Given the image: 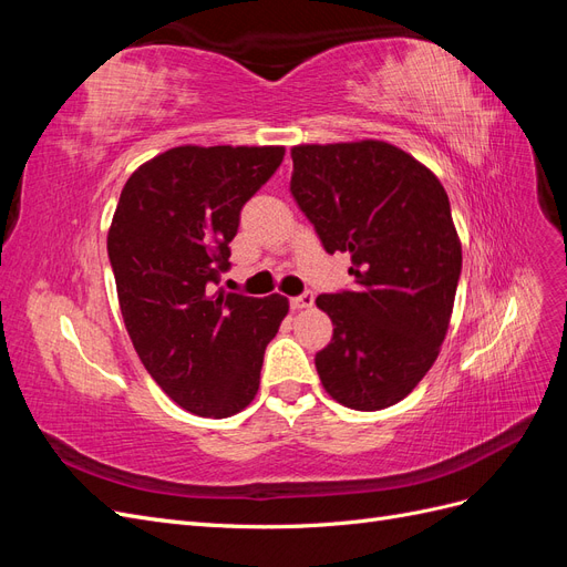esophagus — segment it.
Returning a JSON list of instances; mask_svg holds the SVG:
<instances>
[{
  "label": "esophagus",
  "mask_w": 567,
  "mask_h": 567,
  "mask_svg": "<svg viewBox=\"0 0 567 567\" xmlns=\"http://www.w3.org/2000/svg\"><path fill=\"white\" fill-rule=\"evenodd\" d=\"M312 305H315V296L312 293H302L298 298H290V307H293V310H310Z\"/></svg>",
  "instance_id": "34e87169"
}]
</instances>
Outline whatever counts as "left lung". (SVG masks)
I'll return each mask as SVG.
<instances>
[{"instance_id":"1","label":"left lung","mask_w":567,"mask_h":567,"mask_svg":"<svg viewBox=\"0 0 567 567\" xmlns=\"http://www.w3.org/2000/svg\"><path fill=\"white\" fill-rule=\"evenodd\" d=\"M290 194L326 252H350L354 288L319 296L333 338L323 390L357 411L398 404L431 371L450 329L461 241L440 179L381 140L290 148Z\"/></svg>"}]
</instances>
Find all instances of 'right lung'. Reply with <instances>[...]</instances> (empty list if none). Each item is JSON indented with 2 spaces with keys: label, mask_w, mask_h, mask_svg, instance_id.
<instances>
[{
  "label": "right lung",
  "mask_w": 567,
  "mask_h": 567,
  "mask_svg": "<svg viewBox=\"0 0 567 567\" xmlns=\"http://www.w3.org/2000/svg\"><path fill=\"white\" fill-rule=\"evenodd\" d=\"M284 146L184 144L130 175L109 229L117 302L132 346L163 392L205 419L244 411L288 298L217 290L244 203Z\"/></svg>",
  "instance_id": "1"
}]
</instances>
